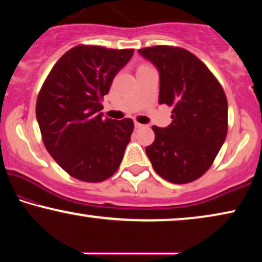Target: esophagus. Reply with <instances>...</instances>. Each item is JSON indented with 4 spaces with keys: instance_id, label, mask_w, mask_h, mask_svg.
<instances>
[{
    "instance_id": "obj_1",
    "label": "esophagus",
    "mask_w": 262,
    "mask_h": 262,
    "mask_svg": "<svg viewBox=\"0 0 262 262\" xmlns=\"http://www.w3.org/2000/svg\"><path fill=\"white\" fill-rule=\"evenodd\" d=\"M135 127L136 128H142V127H144V125L141 124V123H138V121H135Z\"/></svg>"
}]
</instances>
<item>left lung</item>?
<instances>
[{
    "instance_id": "left-lung-1",
    "label": "left lung",
    "mask_w": 262,
    "mask_h": 262,
    "mask_svg": "<svg viewBox=\"0 0 262 262\" xmlns=\"http://www.w3.org/2000/svg\"><path fill=\"white\" fill-rule=\"evenodd\" d=\"M160 74V105L173 111L170 125L152 126L146 146L152 168L164 180L187 184L209 169L228 132L225 93L207 67L187 50L152 46L138 50Z\"/></svg>"
}]
</instances>
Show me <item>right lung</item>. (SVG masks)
Segmentation results:
<instances>
[{
	"mask_svg": "<svg viewBox=\"0 0 262 262\" xmlns=\"http://www.w3.org/2000/svg\"><path fill=\"white\" fill-rule=\"evenodd\" d=\"M134 50L78 45L60 57L42 84L35 114L52 159L75 179L100 182L116 173L134 121L103 119L101 101Z\"/></svg>",
	"mask_w": 262,
	"mask_h": 262,
	"instance_id": "add662e5",
	"label": "right lung"
}]
</instances>
